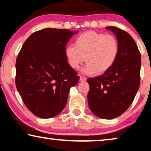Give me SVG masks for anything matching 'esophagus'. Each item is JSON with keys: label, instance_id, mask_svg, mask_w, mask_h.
<instances>
[{"label": "esophagus", "instance_id": "34e87169", "mask_svg": "<svg viewBox=\"0 0 151 151\" xmlns=\"http://www.w3.org/2000/svg\"><path fill=\"white\" fill-rule=\"evenodd\" d=\"M87 80V78L85 77V76L80 75V81H85Z\"/></svg>", "mask_w": 151, "mask_h": 151}]
</instances>
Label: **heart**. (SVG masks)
<instances>
[{"label": "heart", "instance_id": "heart-1", "mask_svg": "<svg viewBox=\"0 0 151 151\" xmlns=\"http://www.w3.org/2000/svg\"><path fill=\"white\" fill-rule=\"evenodd\" d=\"M119 51V42L113 35L88 31L76 37L75 46L66 47L65 55L72 68L77 69L86 60L85 73L101 75L113 66Z\"/></svg>", "mask_w": 151, "mask_h": 151}]
</instances>
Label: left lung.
<instances>
[{
  "label": "left lung",
  "instance_id": "1",
  "mask_svg": "<svg viewBox=\"0 0 151 151\" xmlns=\"http://www.w3.org/2000/svg\"><path fill=\"white\" fill-rule=\"evenodd\" d=\"M107 29L116 35L118 57L113 66L102 75L87 78L89 109L98 117L112 119L128 109L140 83L141 55L131 36L114 26Z\"/></svg>",
  "mask_w": 151,
  "mask_h": 151
}]
</instances>
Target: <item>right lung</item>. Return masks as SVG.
Wrapping results in <instances>:
<instances>
[{
    "mask_svg": "<svg viewBox=\"0 0 151 151\" xmlns=\"http://www.w3.org/2000/svg\"><path fill=\"white\" fill-rule=\"evenodd\" d=\"M78 31L44 28L32 34L18 54L15 85L24 104L38 117H53L64 109L70 87L79 80L65 55Z\"/></svg>",
    "mask_w": 151,
    "mask_h": 151,
    "instance_id": "add662e5",
    "label": "right lung"
}]
</instances>
